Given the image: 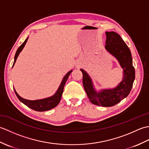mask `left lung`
<instances>
[{
	"label": "left lung",
	"instance_id": "8db88e82",
	"mask_svg": "<svg viewBox=\"0 0 149 149\" xmlns=\"http://www.w3.org/2000/svg\"><path fill=\"white\" fill-rule=\"evenodd\" d=\"M106 50L118 60L123 69L122 81L114 89L104 90L97 93L93 87L89 75L83 69L81 71L83 73L84 90L90 102L97 106L110 107L120 102L130 93L135 79V70L132 66L130 50L119 34L114 31L106 32Z\"/></svg>",
	"mask_w": 149,
	"mask_h": 149
}]
</instances>
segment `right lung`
<instances>
[{"instance_id": "1", "label": "right lung", "mask_w": 149, "mask_h": 149, "mask_svg": "<svg viewBox=\"0 0 149 149\" xmlns=\"http://www.w3.org/2000/svg\"><path fill=\"white\" fill-rule=\"evenodd\" d=\"M27 39L28 38L24 41V42L22 43L17 49V52H16L15 56V60H14V63H13V66H14L15 63L16 62V60H17L19 54H20V52L22 51V50L23 49V48L24 47L25 44L26 43ZM72 72V70L70 71L65 75L64 78L63 79L61 83L60 84L58 91H56V93L54 94V95H53L51 97H49V98H47V99H41V100H29L27 99H24L23 98H22L21 97L19 96L18 93L16 92L15 90L14 89L16 95L17 96L18 99L20 100L22 103H24L25 105H26L27 107H30L31 109H32L34 111H45L54 108V107H55L59 103L63 92V89H64L65 84L66 83V81L68 79V76L70 75V74H71Z\"/></svg>"}]
</instances>
